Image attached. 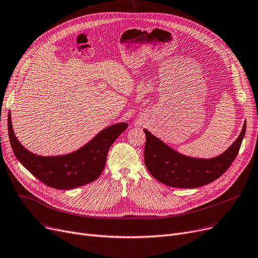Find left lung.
Instances as JSON below:
<instances>
[{"label": "left lung", "mask_w": 258, "mask_h": 258, "mask_svg": "<svg viewBox=\"0 0 258 258\" xmlns=\"http://www.w3.org/2000/svg\"><path fill=\"white\" fill-rule=\"evenodd\" d=\"M144 133V163L153 177L170 187L196 188L219 179L232 164L245 136L246 123L235 142L225 153L212 159L186 157L173 151L147 130Z\"/></svg>", "instance_id": "1"}]
</instances>
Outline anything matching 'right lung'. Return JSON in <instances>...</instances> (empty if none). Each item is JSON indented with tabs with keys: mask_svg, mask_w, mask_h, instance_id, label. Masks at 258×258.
<instances>
[{
	"mask_svg": "<svg viewBox=\"0 0 258 258\" xmlns=\"http://www.w3.org/2000/svg\"><path fill=\"white\" fill-rule=\"evenodd\" d=\"M126 127L124 122L108 126L72 154L40 157L22 146L13 133L10 112L8 115L9 140L17 159L40 182L62 190L89 184L99 178L105 166L108 150Z\"/></svg>",
	"mask_w": 258,
	"mask_h": 258,
	"instance_id": "add662e5",
	"label": "right lung"
}]
</instances>
